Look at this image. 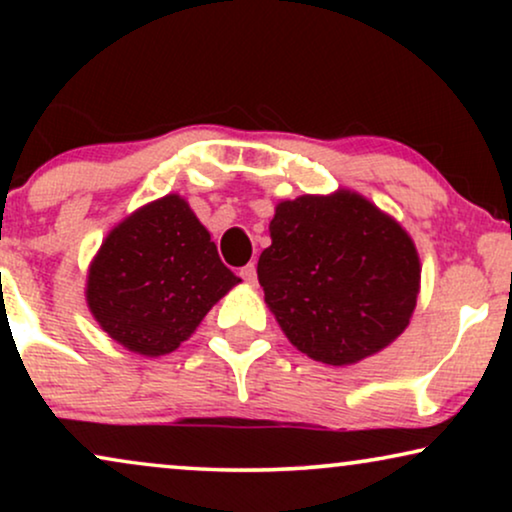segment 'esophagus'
I'll return each instance as SVG.
<instances>
[{"mask_svg":"<svg viewBox=\"0 0 512 512\" xmlns=\"http://www.w3.org/2000/svg\"><path fill=\"white\" fill-rule=\"evenodd\" d=\"M240 277H242L247 284H256V265H254V263L244 265V268L240 270Z\"/></svg>","mask_w":512,"mask_h":512,"instance_id":"34e87169","label":"esophagus"}]
</instances>
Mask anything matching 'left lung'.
Masks as SVG:
<instances>
[{"label":"left lung","mask_w":512,"mask_h":512,"mask_svg":"<svg viewBox=\"0 0 512 512\" xmlns=\"http://www.w3.org/2000/svg\"><path fill=\"white\" fill-rule=\"evenodd\" d=\"M258 282L300 352L347 366L380 352L408 326L419 256L408 233L361 195L279 202Z\"/></svg>","instance_id":"obj_1"}]
</instances>
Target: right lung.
Returning <instances> with one entry per match:
<instances>
[{
    "instance_id": "right-lung-1",
    "label": "right lung",
    "mask_w": 512,
    "mask_h": 512,
    "mask_svg": "<svg viewBox=\"0 0 512 512\" xmlns=\"http://www.w3.org/2000/svg\"><path fill=\"white\" fill-rule=\"evenodd\" d=\"M237 282L186 200L165 195L111 230L86 298L111 338L158 356L177 349Z\"/></svg>"
}]
</instances>
